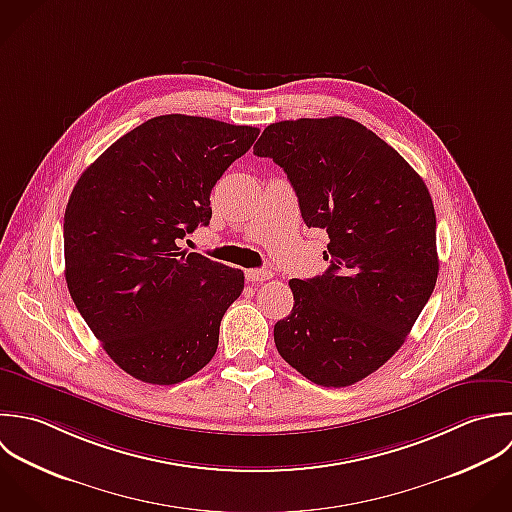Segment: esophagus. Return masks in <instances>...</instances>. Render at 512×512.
Wrapping results in <instances>:
<instances>
[{
    "label": "esophagus",
    "mask_w": 512,
    "mask_h": 512,
    "mask_svg": "<svg viewBox=\"0 0 512 512\" xmlns=\"http://www.w3.org/2000/svg\"><path fill=\"white\" fill-rule=\"evenodd\" d=\"M245 277L251 283H263V281L271 279L273 273L269 269H249V271H245Z\"/></svg>",
    "instance_id": "obj_1"
}]
</instances>
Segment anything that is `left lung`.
<instances>
[{"label":"left lung","instance_id":"1","mask_svg":"<svg viewBox=\"0 0 512 512\" xmlns=\"http://www.w3.org/2000/svg\"><path fill=\"white\" fill-rule=\"evenodd\" d=\"M291 181L307 227L327 229L329 269L291 279L279 355L321 387H349L405 343L439 275L437 217L421 175L349 117L265 127L253 147Z\"/></svg>","mask_w":512,"mask_h":512}]
</instances>
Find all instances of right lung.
Wrapping results in <instances>:
<instances>
[{"label": "right lung", "instance_id": "add662e5", "mask_svg": "<svg viewBox=\"0 0 512 512\" xmlns=\"http://www.w3.org/2000/svg\"><path fill=\"white\" fill-rule=\"evenodd\" d=\"M259 129L159 115L119 137L77 179L63 217L69 295L131 377L175 385L215 355L245 277L177 245L209 225L211 189Z\"/></svg>", "mask_w": 512, "mask_h": 512}]
</instances>
